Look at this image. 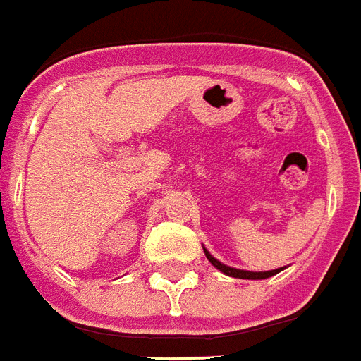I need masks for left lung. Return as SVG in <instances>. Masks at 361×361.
Segmentation results:
<instances>
[{
    "mask_svg": "<svg viewBox=\"0 0 361 361\" xmlns=\"http://www.w3.org/2000/svg\"><path fill=\"white\" fill-rule=\"evenodd\" d=\"M204 250V247H203ZM204 255H207V259H209L212 264H214L218 270H221L224 274H227V276H233V278H240V279H264V278H270V276H274V274L281 272V268H278V270H270V272H247V270H238V268H231L227 267V264H224V262H220L218 259H214L212 255H210L207 250H204Z\"/></svg>",
    "mask_w": 361,
    "mask_h": 361,
    "instance_id": "1",
    "label": "left lung"
}]
</instances>
